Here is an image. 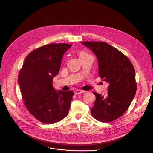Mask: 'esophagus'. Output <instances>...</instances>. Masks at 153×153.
Here are the masks:
<instances>
[{"mask_svg": "<svg viewBox=\"0 0 153 153\" xmlns=\"http://www.w3.org/2000/svg\"><path fill=\"white\" fill-rule=\"evenodd\" d=\"M83 92H84V91L80 90H76V91H74V94H75L76 95H77V94H81V93H83Z\"/></svg>", "mask_w": 153, "mask_h": 153, "instance_id": "obj_1", "label": "esophagus"}]
</instances>
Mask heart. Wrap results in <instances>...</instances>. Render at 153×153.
Returning a JSON list of instances; mask_svg holds the SVG:
<instances>
[{
	"mask_svg": "<svg viewBox=\"0 0 153 153\" xmlns=\"http://www.w3.org/2000/svg\"><path fill=\"white\" fill-rule=\"evenodd\" d=\"M79 57H83V56H85L87 55L88 54H87L86 52H85L83 51H80L79 52Z\"/></svg>",
	"mask_w": 153,
	"mask_h": 153,
	"instance_id": "1",
	"label": "heart"
}]
</instances>
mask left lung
<instances>
[{"label": "left lung", "instance_id": "left-lung-1", "mask_svg": "<svg viewBox=\"0 0 153 153\" xmlns=\"http://www.w3.org/2000/svg\"><path fill=\"white\" fill-rule=\"evenodd\" d=\"M98 60L99 76L109 83L108 94L96 96L91 114L96 120L110 122L121 117L129 108L137 90L135 70L129 59L104 42H82Z\"/></svg>", "mask_w": 153, "mask_h": 153}]
</instances>
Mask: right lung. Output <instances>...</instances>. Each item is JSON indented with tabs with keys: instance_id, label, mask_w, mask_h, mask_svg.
Wrapping results in <instances>:
<instances>
[{
	"instance_id": "right-lung-1",
	"label": "right lung",
	"mask_w": 153,
	"mask_h": 153,
	"mask_svg": "<svg viewBox=\"0 0 153 153\" xmlns=\"http://www.w3.org/2000/svg\"><path fill=\"white\" fill-rule=\"evenodd\" d=\"M68 43H51L32 51L20 69L18 82L24 103L36 119L54 123L66 117L74 95L72 91H56L53 79L59 72Z\"/></svg>"
}]
</instances>
